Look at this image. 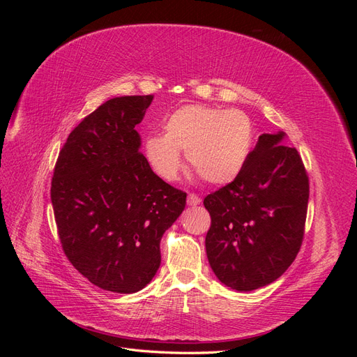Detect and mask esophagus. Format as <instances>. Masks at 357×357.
I'll return each mask as SVG.
<instances>
[{
  "label": "esophagus",
  "instance_id": "obj_1",
  "mask_svg": "<svg viewBox=\"0 0 357 357\" xmlns=\"http://www.w3.org/2000/svg\"><path fill=\"white\" fill-rule=\"evenodd\" d=\"M201 202V198L198 195H195V193H189L188 195V204L192 205V207H195V205H198Z\"/></svg>",
  "mask_w": 357,
  "mask_h": 357
}]
</instances>
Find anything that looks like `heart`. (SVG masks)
Returning <instances> with one entry per match:
<instances>
[{"instance_id":"heart-1","label":"heart","mask_w":357,"mask_h":357,"mask_svg":"<svg viewBox=\"0 0 357 357\" xmlns=\"http://www.w3.org/2000/svg\"><path fill=\"white\" fill-rule=\"evenodd\" d=\"M255 123L241 110L208 105H185L164 123V135L146 138V156L158 174L176 180L180 152L210 185H228L241 174L255 144Z\"/></svg>"}]
</instances>
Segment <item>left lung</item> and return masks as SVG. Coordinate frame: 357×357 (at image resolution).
I'll return each mask as SVG.
<instances>
[{"label":"left lung","instance_id":"left-lung-1","mask_svg":"<svg viewBox=\"0 0 357 357\" xmlns=\"http://www.w3.org/2000/svg\"><path fill=\"white\" fill-rule=\"evenodd\" d=\"M284 132L262 134L241 174L205 197L211 215L205 250L231 289L264 287L284 274L304 240L308 176Z\"/></svg>","mask_w":357,"mask_h":357}]
</instances>
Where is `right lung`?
I'll return each mask as SVG.
<instances>
[{
  "mask_svg": "<svg viewBox=\"0 0 357 357\" xmlns=\"http://www.w3.org/2000/svg\"><path fill=\"white\" fill-rule=\"evenodd\" d=\"M153 95L119 96L75 126L62 146L50 198L62 250L95 286L134 294L160 265V238L185 210L139 153L135 125Z\"/></svg>",
  "mask_w": 357,
  "mask_h": 357,
  "instance_id": "obj_1",
  "label": "right lung"
}]
</instances>
